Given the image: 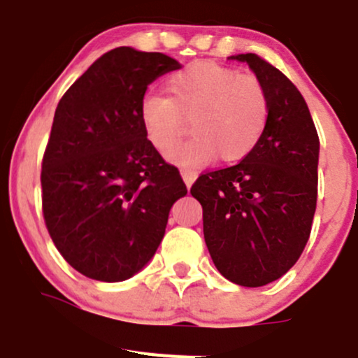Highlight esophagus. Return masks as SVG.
<instances>
[{"label": "esophagus", "instance_id": "1", "mask_svg": "<svg viewBox=\"0 0 358 358\" xmlns=\"http://www.w3.org/2000/svg\"><path fill=\"white\" fill-rule=\"evenodd\" d=\"M182 178H183V182H185L187 189H190V187L194 185V182H196L197 173L196 171H189V169H183V171H182Z\"/></svg>", "mask_w": 358, "mask_h": 358}]
</instances>
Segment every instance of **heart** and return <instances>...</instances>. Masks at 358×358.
Segmentation results:
<instances>
[{"label": "heart", "instance_id": "obj_1", "mask_svg": "<svg viewBox=\"0 0 358 358\" xmlns=\"http://www.w3.org/2000/svg\"><path fill=\"white\" fill-rule=\"evenodd\" d=\"M169 92L147 93L140 122L147 140L166 154L179 138L185 119L194 117V136L168 154L171 164L199 169L222 154L241 161L255 150L268 124V99L262 83L215 62H194L169 78Z\"/></svg>", "mask_w": 358, "mask_h": 358}]
</instances>
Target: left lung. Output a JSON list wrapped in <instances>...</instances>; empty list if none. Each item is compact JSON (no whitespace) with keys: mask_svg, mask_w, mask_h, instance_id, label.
Instances as JSON below:
<instances>
[{"mask_svg":"<svg viewBox=\"0 0 358 358\" xmlns=\"http://www.w3.org/2000/svg\"><path fill=\"white\" fill-rule=\"evenodd\" d=\"M248 64L265 88L268 124L239 164L206 173L190 194L202 206L204 241L225 279L259 287L280 279L308 243L317 206L319 135L294 85L255 53Z\"/></svg>","mask_w":358,"mask_h":358,"instance_id":"8db88e82","label":"left lung"}]
</instances>
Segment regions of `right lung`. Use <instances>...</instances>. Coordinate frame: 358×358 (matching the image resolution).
Here are the masks:
<instances>
[{"instance_id":"right-lung-1","label":"right lung","mask_w":358,"mask_h":358,"mask_svg":"<svg viewBox=\"0 0 358 358\" xmlns=\"http://www.w3.org/2000/svg\"><path fill=\"white\" fill-rule=\"evenodd\" d=\"M182 64L121 46L67 90L43 157V215L64 259L90 279L121 282L156 255L187 187L140 122L147 86Z\"/></svg>"}]
</instances>
